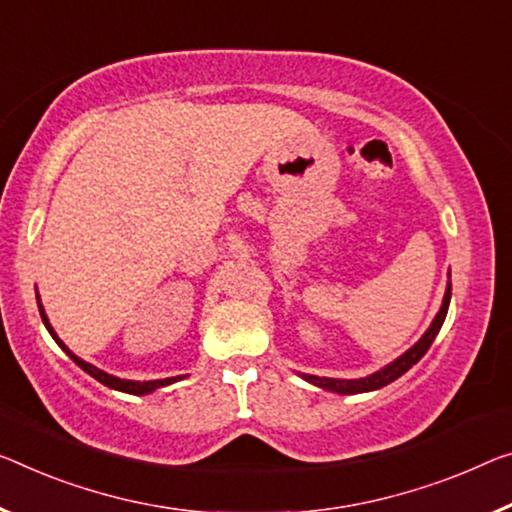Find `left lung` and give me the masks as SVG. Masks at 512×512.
I'll return each instance as SVG.
<instances>
[{
	"mask_svg": "<svg viewBox=\"0 0 512 512\" xmlns=\"http://www.w3.org/2000/svg\"><path fill=\"white\" fill-rule=\"evenodd\" d=\"M448 279H451V272H448ZM448 304H451V281L446 283L442 306H439L437 316L432 318L430 327L426 329V334H423L419 341H416L410 350L403 352L398 359H393L391 364L382 366L380 371H375L366 377H357V380H338V377H318V375H309V373H300V377L309 384H313V387L338 393V396H352V393H366V391H377V389L387 387V384L398 380L400 375H405L416 364V361L426 355L432 341H435V336L439 334V329H442V325H444Z\"/></svg>",
	"mask_w": 512,
	"mask_h": 512,
	"instance_id": "left-lung-1",
	"label": "left lung"
}]
</instances>
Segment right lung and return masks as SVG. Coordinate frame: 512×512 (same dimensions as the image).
<instances>
[{
  "instance_id": "add662e5",
  "label": "right lung",
  "mask_w": 512,
  "mask_h": 512,
  "mask_svg": "<svg viewBox=\"0 0 512 512\" xmlns=\"http://www.w3.org/2000/svg\"><path fill=\"white\" fill-rule=\"evenodd\" d=\"M36 300H38V311H41L43 325H45L47 332H50V336L54 338V341H57L59 348L64 350L66 355H68L70 359H73L75 364L80 366L84 373H89L91 377H96V380H98L100 384H105V387H109V389H116V391H123V393H132V396H146V393H153V391L162 389V387H169V384H174V382L183 380V377H185V375H176V377H164V380H148V382H139V380H121V377H116V375H109V373H105V371H100L98 366L89 364V361H84V359L77 357L73 350H68V345H66L64 341H61V338L57 336V332H54V327L50 325V318H47V313H45L43 304H41V295H38V293H36Z\"/></svg>"
}]
</instances>
